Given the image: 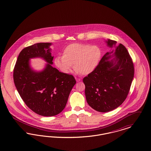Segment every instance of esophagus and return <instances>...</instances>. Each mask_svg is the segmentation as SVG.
Wrapping results in <instances>:
<instances>
[{"label": "esophagus", "instance_id": "obj_1", "mask_svg": "<svg viewBox=\"0 0 151 151\" xmlns=\"http://www.w3.org/2000/svg\"><path fill=\"white\" fill-rule=\"evenodd\" d=\"M75 79H76L77 82H79V81H80V80H81L80 78H75Z\"/></svg>", "mask_w": 151, "mask_h": 151}]
</instances>
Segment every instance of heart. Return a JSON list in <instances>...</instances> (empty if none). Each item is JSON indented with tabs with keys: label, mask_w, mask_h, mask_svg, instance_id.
<instances>
[{
	"label": "heart",
	"mask_w": 151,
	"mask_h": 151,
	"mask_svg": "<svg viewBox=\"0 0 151 151\" xmlns=\"http://www.w3.org/2000/svg\"><path fill=\"white\" fill-rule=\"evenodd\" d=\"M101 56V51L97 45L72 43L64 48L63 56L55 57L54 63L64 73H69L74 64L76 73L87 75L96 68Z\"/></svg>",
	"instance_id": "b5f03b06"
}]
</instances>
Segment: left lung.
<instances>
[{"instance_id":"1","label":"left lung","mask_w":151,"mask_h":151,"mask_svg":"<svg viewBox=\"0 0 151 151\" xmlns=\"http://www.w3.org/2000/svg\"><path fill=\"white\" fill-rule=\"evenodd\" d=\"M106 42L112 50L83 79L87 103L100 112L112 111L124 102L134 76L133 62L127 48L111 39Z\"/></svg>"}]
</instances>
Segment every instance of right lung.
Here are the masks:
<instances>
[{
  "instance_id": "1",
  "label": "right lung",
  "mask_w": 151,
  "mask_h": 151,
  "mask_svg": "<svg viewBox=\"0 0 151 151\" xmlns=\"http://www.w3.org/2000/svg\"><path fill=\"white\" fill-rule=\"evenodd\" d=\"M51 43H39L24 48L18 56L14 70V81L18 93L35 113L53 116L64 109L76 84L74 77L52 66ZM42 58L47 63L42 71L34 70L30 59Z\"/></svg>"
}]
</instances>
